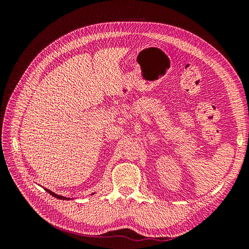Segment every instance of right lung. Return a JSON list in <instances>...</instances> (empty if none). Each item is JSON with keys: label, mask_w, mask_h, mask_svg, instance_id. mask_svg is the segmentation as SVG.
I'll use <instances>...</instances> for the list:
<instances>
[{"label": "right lung", "mask_w": 249, "mask_h": 249, "mask_svg": "<svg viewBox=\"0 0 249 249\" xmlns=\"http://www.w3.org/2000/svg\"><path fill=\"white\" fill-rule=\"evenodd\" d=\"M44 190L46 191H48V193H50L52 196H54V197H56V198H58V199H63V200H71V199H72V198H70V197H65V196H62V195H58V194H56V193H54L53 191H51V190H49V189H47V188H43ZM95 193V192H94ZM94 193H91V195H93Z\"/></svg>", "instance_id": "right-lung-1"}]
</instances>
